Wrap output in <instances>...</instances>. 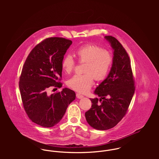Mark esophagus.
Returning a JSON list of instances; mask_svg holds the SVG:
<instances>
[{"instance_id": "esophagus-1", "label": "esophagus", "mask_w": 159, "mask_h": 159, "mask_svg": "<svg viewBox=\"0 0 159 159\" xmlns=\"http://www.w3.org/2000/svg\"><path fill=\"white\" fill-rule=\"evenodd\" d=\"M76 97H77L78 98H79V99L83 98L84 97V96H83V95H81V94H80V93H77L76 94Z\"/></svg>"}]
</instances>
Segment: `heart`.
Wrapping results in <instances>:
<instances>
[{
    "label": "heart",
    "instance_id": "1",
    "mask_svg": "<svg viewBox=\"0 0 159 159\" xmlns=\"http://www.w3.org/2000/svg\"><path fill=\"white\" fill-rule=\"evenodd\" d=\"M80 62H85L83 75H76L67 81L68 87L81 93H86L93 83V77L100 81L108 76L113 64L111 54L100 46L89 43L81 46L76 50ZM75 67V61L71 55L66 54L62 62L63 70L71 73Z\"/></svg>",
    "mask_w": 159,
    "mask_h": 159
}]
</instances>
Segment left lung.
<instances>
[{"label": "left lung", "instance_id": "8db88e82", "mask_svg": "<svg viewBox=\"0 0 159 159\" xmlns=\"http://www.w3.org/2000/svg\"><path fill=\"white\" fill-rule=\"evenodd\" d=\"M105 39L113 49L112 67L107 78L94 91L101 98H91V108L85 113L88 123L101 130L111 129L121 120L135 92V81L127 51L113 37L105 36Z\"/></svg>", "mask_w": 159, "mask_h": 159}]
</instances>
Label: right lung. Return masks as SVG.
<instances>
[{
	"mask_svg": "<svg viewBox=\"0 0 159 159\" xmlns=\"http://www.w3.org/2000/svg\"><path fill=\"white\" fill-rule=\"evenodd\" d=\"M72 42L61 37L46 39L30 51L24 64L19 87L23 107L34 123L51 127L59 123L76 97L68 88L51 95L50 88H61L62 62Z\"/></svg>",
	"mask_w": 159,
	"mask_h": 159,
	"instance_id": "right-lung-1",
	"label": "right lung"
}]
</instances>
